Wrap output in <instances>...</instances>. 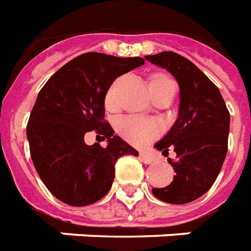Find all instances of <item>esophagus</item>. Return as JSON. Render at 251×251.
Here are the masks:
<instances>
[{"label": "esophagus", "mask_w": 251, "mask_h": 251, "mask_svg": "<svg viewBox=\"0 0 251 251\" xmlns=\"http://www.w3.org/2000/svg\"><path fill=\"white\" fill-rule=\"evenodd\" d=\"M140 159H142V162H144L146 164H150L153 162V158L147 152H140Z\"/></svg>", "instance_id": "esophagus-1"}]
</instances>
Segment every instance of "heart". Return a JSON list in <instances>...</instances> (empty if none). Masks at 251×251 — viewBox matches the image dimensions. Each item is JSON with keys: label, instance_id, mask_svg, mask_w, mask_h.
Returning <instances> with one entry per match:
<instances>
[{"label": "heart", "instance_id": "b5f03b06", "mask_svg": "<svg viewBox=\"0 0 251 251\" xmlns=\"http://www.w3.org/2000/svg\"><path fill=\"white\" fill-rule=\"evenodd\" d=\"M163 88H175V83L171 77L166 75H153L150 78V91H156V89H163ZM105 103L108 107H112L115 103V89L113 87L108 91ZM119 131L127 139L128 142L136 144V146H144L150 143L153 138L158 135V126L147 120V119L138 118V116H127L124 118L119 124Z\"/></svg>", "mask_w": 251, "mask_h": 251}]
</instances>
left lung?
I'll return each mask as SVG.
<instances>
[{
	"label": "left lung",
	"instance_id": "1",
	"mask_svg": "<svg viewBox=\"0 0 251 251\" xmlns=\"http://www.w3.org/2000/svg\"><path fill=\"white\" fill-rule=\"evenodd\" d=\"M146 60L176 78L180 103L176 122L155 148L176 159H168L175 171L174 180L162 188H152L160 201L173 204L193 202L213 186L227 153L230 113L217 85L195 64L174 52L146 56Z\"/></svg>",
	"mask_w": 251,
	"mask_h": 251
}]
</instances>
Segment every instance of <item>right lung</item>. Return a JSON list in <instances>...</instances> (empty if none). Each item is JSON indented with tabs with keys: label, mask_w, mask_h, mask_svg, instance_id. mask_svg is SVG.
<instances>
[{
	"label": "right lung",
	"mask_w": 251,
	"mask_h": 251,
	"mask_svg": "<svg viewBox=\"0 0 251 251\" xmlns=\"http://www.w3.org/2000/svg\"><path fill=\"white\" fill-rule=\"evenodd\" d=\"M143 64L142 57L84 53L60 68L38 93L26 127L30 156L61 202L81 207L100 201L112 186L116 160L139 155L104 122V101L115 78ZM91 130L107 139V148L85 144Z\"/></svg>",
	"instance_id": "right-lung-1"
}]
</instances>
